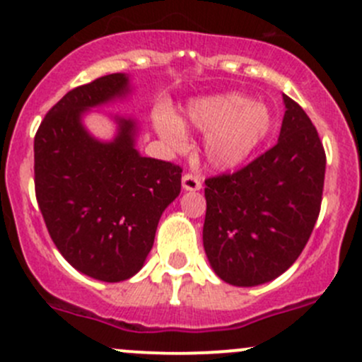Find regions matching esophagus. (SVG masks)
I'll return each mask as SVG.
<instances>
[{"mask_svg": "<svg viewBox=\"0 0 362 362\" xmlns=\"http://www.w3.org/2000/svg\"><path fill=\"white\" fill-rule=\"evenodd\" d=\"M182 187L185 191H199L202 189V178L198 175H192V173H185L182 177Z\"/></svg>", "mask_w": 362, "mask_h": 362, "instance_id": "obj_1", "label": "esophagus"}]
</instances>
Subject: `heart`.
I'll list each match as a JSON object with an SVG mask.
<instances>
[{"label": "heart", "mask_w": 362, "mask_h": 362, "mask_svg": "<svg viewBox=\"0 0 362 362\" xmlns=\"http://www.w3.org/2000/svg\"><path fill=\"white\" fill-rule=\"evenodd\" d=\"M159 136L175 151L187 147L184 124L204 133V158L214 168L229 170L252 156L272 129L268 107L238 93L215 94L192 100L180 120L170 110H159L154 117Z\"/></svg>", "instance_id": "b5f03b06"}]
</instances>
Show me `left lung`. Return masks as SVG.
I'll return each instance as SVG.
<instances>
[{
	"label": "left lung",
	"mask_w": 362,
	"mask_h": 362,
	"mask_svg": "<svg viewBox=\"0 0 362 362\" xmlns=\"http://www.w3.org/2000/svg\"><path fill=\"white\" fill-rule=\"evenodd\" d=\"M279 141L235 173L204 180L203 245L224 282L252 287L294 264L322 203L326 152L305 110L284 94Z\"/></svg>",
	"instance_id": "left-lung-1"
}]
</instances>
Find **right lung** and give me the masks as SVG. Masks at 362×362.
Segmentation results:
<instances>
[{
	"instance_id": "obj_1",
	"label": "right lung",
	"mask_w": 362,
	"mask_h": 362,
	"mask_svg": "<svg viewBox=\"0 0 362 362\" xmlns=\"http://www.w3.org/2000/svg\"><path fill=\"white\" fill-rule=\"evenodd\" d=\"M127 83L112 73L75 87L35 134V192L50 238L73 268L103 282L140 272L182 187L180 166L138 154L131 119H117L108 144L83 129V112L126 94Z\"/></svg>"
}]
</instances>
